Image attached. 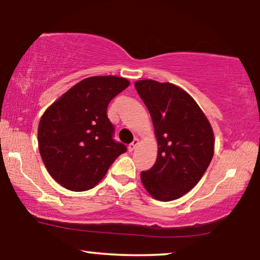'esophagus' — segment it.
Masks as SVG:
<instances>
[{
	"instance_id": "34e87169",
	"label": "esophagus",
	"mask_w": 260,
	"mask_h": 260,
	"mask_svg": "<svg viewBox=\"0 0 260 260\" xmlns=\"http://www.w3.org/2000/svg\"><path fill=\"white\" fill-rule=\"evenodd\" d=\"M138 143H139V141H138V139L136 138V139H134V142L131 143V144H129V146H127V149H129V151H130V152H131V151H134V150L137 148Z\"/></svg>"
}]
</instances>
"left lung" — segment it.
<instances>
[{
  "label": "left lung",
  "instance_id": "8db88e82",
  "mask_svg": "<svg viewBox=\"0 0 260 260\" xmlns=\"http://www.w3.org/2000/svg\"><path fill=\"white\" fill-rule=\"evenodd\" d=\"M152 118L158 143L156 163L141 179L155 199L175 201L189 192L213 157V131L192 97L171 83H135Z\"/></svg>",
  "mask_w": 260,
  "mask_h": 260
}]
</instances>
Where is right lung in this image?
Returning a JSON list of instances; mask_svg holds the SVG:
<instances>
[{"label": "right lung", "mask_w": 260, "mask_h": 260, "mask_svg": "<svg viewBox=\"0 0 260 260\" xmlns=\"http://www.w3.org/2000/svg\"><path fill=\"white\" fill-rule=\"evenodd\" d=\"M116 76L85 78L47 109L39 124V149L49 174L71 191H86L103 178L119 155L108 118L110 101L129 86Z\"/></svg>", "instance_id": "obj_1"}]
</instances>
